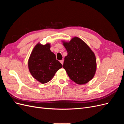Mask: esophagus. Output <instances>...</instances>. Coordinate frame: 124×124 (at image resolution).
I'll return each mask as SVG.
<instances>
[{
	"instance_id": "1",
	"label": "esophagus",
	"mask_w": 124,
	"mask_h": 124,
	"mask_svg": "<svg viewBox=\"0 0 124 124\" xmlns=\"http://www.w3.org/2000/svg\"><path fill=\"white\" fill-rule=\"evenodd\" d=\"M60 62H61V63H62V65H63V60H61V61H60Z\"/></svg>"
}]
</instances>
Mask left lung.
<instances>
[{"mask_svg":"<svg viewBox=\"0 0 124 124\" xmlns=\"http://www.w3.org/2000/svg\"><path fill=\"white\" fill-rule=\"evenodd\" d=\"M68 53L63 68L71 80L78 84L88 83L94 77L96 58L94 53L84 41L75 37L69 42L62 41Z\"/></svg>","mask_w":124,"mask_h":124,"instance_id":"1","label":"left lung"}]
</instances>
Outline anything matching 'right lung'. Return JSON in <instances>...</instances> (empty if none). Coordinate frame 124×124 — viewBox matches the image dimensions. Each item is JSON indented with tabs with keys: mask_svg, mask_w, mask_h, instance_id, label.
Returning <instances> with one entry per match:
<instances>
[{
	"mask_svg": "<svg viewBox=\"0 0 124 124\" xmlns=\"http://www.w3.org/2000/svg\"><path fill=\"white\" fill-rule=\"evenodd\" d=\"M50 47L49 43L44 45L38 43L33 48L28 59L29 72L33 78L42 84L51 81L55 73L62 67Z\"/></svg>",
	"mask_w": 124,
	"mask_h": 124,
	"instance_id": "1",
	"label": "right lung"
}]
</instances>
